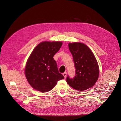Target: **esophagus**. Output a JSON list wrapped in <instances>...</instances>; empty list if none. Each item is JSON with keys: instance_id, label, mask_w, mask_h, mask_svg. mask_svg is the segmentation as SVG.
Wrapping results in <instances>:
<instances>
[{"instance_id": "34e87169", "label": "esophagus", "mask_w": 121, "mask_h": 121, "mask_svg": "<svg viewBox=\"0 0 121 121\" xmlns=\"http://www.w3.org/2000/svg\"><path fill=\"white\" fill-rule=\"evenodd\" d=\"M63 75H64V77L65 78H66V77H67V72H64V73H63Z\"/></svg>"}]
</instances>
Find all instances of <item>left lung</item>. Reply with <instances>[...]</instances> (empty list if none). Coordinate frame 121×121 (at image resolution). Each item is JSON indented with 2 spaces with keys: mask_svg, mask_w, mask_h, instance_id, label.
<instances>
[{
  "mask_svg": "<svg viewBox=\"0 0 121 121\" xmlns=\"http://www.w3.org/2000/svg\"><path fill=\"white\" fill-rule=\"evenodd\" d=\"M75 68V76L73 78L67 76V83L73 88L83 91L92 87L99 76V68L97 60L90 48L82 43L69 44Z\"/></svg>",
  "mask_w": 121,
  "mask_h": 121,
  "instance_id": "left-lung-1",
  "label": "left lung"
}]
</instances>
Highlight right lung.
Instances as JSON below:
<instances>
[{
	"instance_id": "add662e5",
	"label": "right lung",
	"mask_w": 121,
	"mask_h": 121,
	"mask_svg": "<svg viewBox=\"0 0 121 121\" xmlns=\"http://www.w3.org/2000/svg\"><path fill=\"white\" fill-rule=\"evenodd\" d=\"M62 44L61 42H42L31 53L26 65L25 75L34 89L42 92H48L59 80L64 79L53 59Z\"/></svg>"
}]
</instances>
